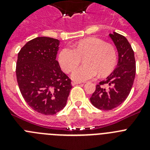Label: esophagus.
<instances>
[{"label":"esophagus","instance_id":"34e87169","mask_svg":"<svg viewBox=\"0 0 150 150\" xmlns=\"http://www.w3.org/2000/svg\"><path fill=\"white\" fill-rule=\"evenodd\" d=\"M82 83H80V82H75V81H73L72 83H71V84H72V86H75V85H77V84H81Z\"/></svg>","mask_w":150,"mask_h":150}]
</instances>
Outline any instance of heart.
Instances as JSON below:
<instances>
[{
  "label": "heart",
  "mask_w": 150,
  "mask_h": 150,
  "mask_svg": "<svg viewBox=\"0 0 150 150\" xmlns=\"http://www.w3.org/2000/svg\"><path fill=\"white\" fill-rule=\"evenodd\" d=\"M85 56V65L74 68L80 63L81 57ZM117 55L115 48L97 38L82 40L74 45V48L64 47L59 54V62L64 71H74L71 77L76 81H86L97 75L106 76L116 66Z\"/></svg>",
  "instance_id": "b5f03b06"
}]
</instances>
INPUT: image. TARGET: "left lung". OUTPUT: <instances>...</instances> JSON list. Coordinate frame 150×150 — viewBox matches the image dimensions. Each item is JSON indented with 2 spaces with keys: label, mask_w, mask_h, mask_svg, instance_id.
Returning <instances> with one entry per match:
<instances>
[{
  "label": "left lung",
  "mask_w": 150,
  "mask_h": 150,
  "mask_svg": "<svg viewBox=\"0 0 150 150\" xmlns=\"http://www.w3.org/2000/svg\"><path fill=\"white\" fill-rule=\"evenodd\" d=\"M109 36L119 54L117 66L106 80L97 85L90 98L92 105L101 110H110L122 104L132 90L136 73L134 53L128 40L116 32Z\"/></svg>",
  "instance_id": "obj_1"
}]
</instances>
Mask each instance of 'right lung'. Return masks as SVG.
<instances>
[{
    "label": "right lung",
    "mask_w": 150,
    "mask_h": 150,
    "mask_svg": "<svg viewBox=\"0 0 150 150\" xmlns=\"http://www.w3.org/2000/svg\"><path fill=\"white\" fill-rule=\"evenodd\" d=\"M60 41L38 37L28 41L18 53L17 82L23 98L34 110L54 115L67 104L71 80L56 60Z\"/></svg>",
    "instance_id": "1"
}]
</instances>
